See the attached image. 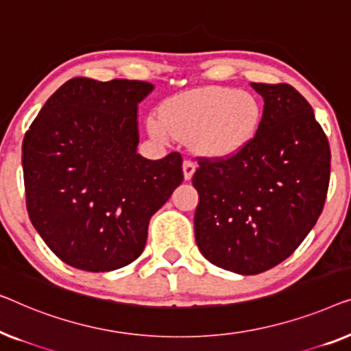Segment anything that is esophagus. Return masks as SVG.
Listing matches in <instances>:
<instances>
[{"instance_id":"esophagus-1","label":"esophagus","mask_w":351,"mask_h":351,"mask_svg":"<svg viewBox=\"0 0 351 351\" xmlns=\"http://www.w3.org/2000/svg\"><path fill=\"white\" fill-rule=\"evenodd\" d=\"M194 171H195V165L192 164L191 160L182 162V173H184V180L186 181L191 180L192 175H194Z\"/></svg>"}]
</instances>
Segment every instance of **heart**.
<instances>
[{
  "label": "heart",
  "mask_w": 351,
  "mask_h": 351,
  "mask_svg": "<svg viewBox=\"0 0 351 351\" xmlns=\"http://www.w3.org/2000/svg\"><path fill=\"white\" fill-rule=\"evenodd\" d=\"M263 124V106L253 93L230 87H202L171 97L160 116L149 119L160 141L195 136V146L210 157H230L245 149Z\"/></svg>",
  "instance_id": "heart-1"
}]
</instances>
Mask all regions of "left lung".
Segmentation results:
<instances>
[{"instance_id": "8db88e82", "label": "left lung", "mask_w": 351, "mask_h": 351, "mask_svg": "<svg viewBox=\"0 0 351 351\" xmlns=\"http://www.w3.org/2000/svg\"><path fill=\"white\" fill-rule=\"evenodd\" d=\"M264 98L263 124L229 159H204L195 241L211 264L256 275L289 258L322 215L330 149L308 101L288 84L251 82Z\"/></svg>"}]
</instances>
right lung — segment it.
Returning a JSON list of instances; mask_svg holds the SVG:
<instances>
[{
	"mask_svg": "<svg viewBox=\"0 0 351 351\" xmlns=\"http://www.w3.org/2000/svg\"><path fill=\"white\" fill-rule=\"evenodd\" d=\"M154 86L75 77L44 103L22 145L29 221L57 258L110 272L143 253L151 216L182 181V159L136 154L138 103Z\"/></svg>",
	"mask_w": 351,
	"mask_h": 351,
	"instance_id": "obj_1",
	"label": "right lung"
}]
</instances>
